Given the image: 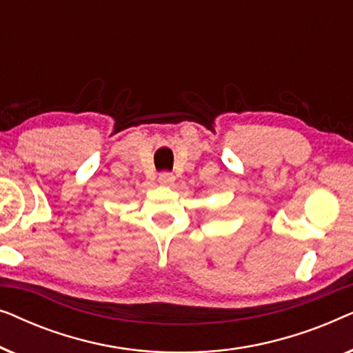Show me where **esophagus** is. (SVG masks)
<instances>
[{
	"label": "esophagus",
	"mask_w": 353,
	"mask_h": 353,
	"mask_svg": "<svg viewBox=\"0 0 353 353\" xmlns=\"http://www.w3.org/2000/svg\"><path fill=\"white\" fill-rule=\"evenodd\" d=\"M159 183H161L162 186H172L173 183H175V176H173L170 172H162L161 175H159Z\"/></svg>",
	"instance_id": "1"
}]
</instances>
